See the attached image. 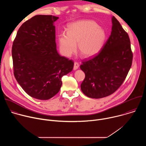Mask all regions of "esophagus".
Returning <instances> with one entry per match:
<instances>
[{"label":"esophagus","mask_w":146,"mask_h":146,"mask_svg":"<svg viewBox=\"0 0 146 146\" xmlns=\"http://www.w3.org/2000/svg\"><path fill=\"white\" fill-rule=\"evenodd\" d=\"M78 66H79V64H78V62H75L74 63V67H73V69H74V70H77V69H78Z\"/></svg>","instance_id":"1"}]
</instances>
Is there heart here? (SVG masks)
Returning a JSON list of instances; mask_svg holds the SVG:
<instances>
[{"label":"heart","instance_id":"1","mask_svg":"<svg viewBox=\"0 0 146 146\" xmlns=\"http://www.w3.org/2000/svg\"><path fill=\"white\" fill-rule=\"evenodd\" d=\"M106 38L105 31L95 22L82 20L69 25L67 33L62 32L59 35L58 42L60 51L65 56H71L76 51L78 43L80 55L90 57L101 50Z\"/></svg>","mask_w":146,"mask_h":146}]
</instances>
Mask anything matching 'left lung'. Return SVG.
I'll return each instance as SVG.
<instances>
[{
  "mask_svg": "<svg viewBox=\"0 0 146 146\" xmlns=\"http://www.w3.org/2000/svg\"><path fill=\"white\" fill-rule=\"evenodd\" d=\"M112 24L111 35L101 50L80 65L86 75L81 90L91 98H102L115 92L132 66L133 52L128 34L114 16Z\"/></svg>",
  "mask_w": 146,
  "mask_h": 146,
  "instance_id": "obj_1",
  "label": "left lung"
}]
</instances>
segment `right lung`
<instances>
[{
	"mask_svg": "<svg viewBox=\"0 0 146 146\" xmlns=\"http://www.w3.org/2000/svg\"><path fill=\"white\" fill-rule=\"evenodd\" d=\"M59 17L37 15L19 28L12 46L14 75L32 98L48 100L60 90L62 77L73 68L72 60L59 55L54 23Z\"/></svg>",
	"mask_w": 146,
	"mask_h": 146,
	"instance_id": "right-lung-1",
	"label": "right lung"
}]
</instances>
